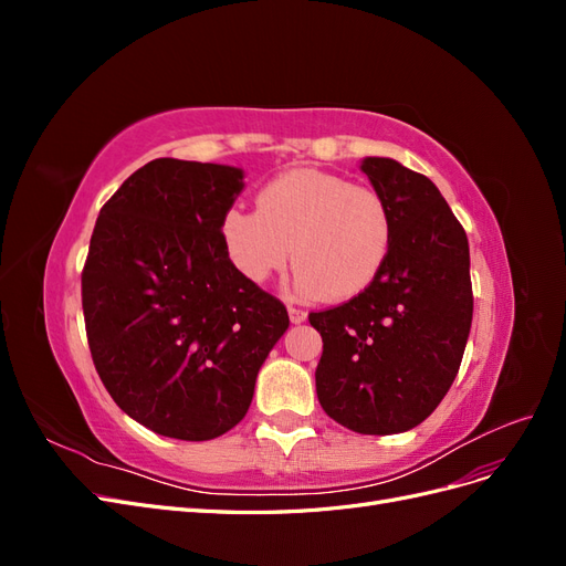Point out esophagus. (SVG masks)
<instances>
[{"mask_svg": "<svg viewBox=\"0 0 566 566\" xmlns=\"http://www.w3.org/2000/svg\"><path fill=\"white\" fill-rule=\"evenodd\" d=\"M287 314H290V321H293V323H304L306 321V312L300 310V306H287Z\"/></svg>", "mask_w": 566, "mask_h": 566, "instance_id": "obj_1", "label": "esophagus"}]
</instances>
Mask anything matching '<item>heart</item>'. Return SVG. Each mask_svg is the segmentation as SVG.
Returning <instances> with one entry per match:
<instances>
[{
  "mask_svg": "<svg viewBox=\"0 0 566 566\" xmlns=\"http://www.w3.org/2000/svg\"><path fill=\"white\" fill-rule=\"evenodd\" d=\"M391 241V212L375 188L314 167L271 179L256 212L231 208L221 217V243L241 276L262 285L295 260L304 297L361 295L382 273Z\"/></svg>",
  "mask_w": 566,
  "mask_h": 566,
  "instance_id": "obj_1",
  "label": "heart"
}]
</instances>
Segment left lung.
Listing matches in <instances>:
<instances>
[{
    "mask_svg": "<svg viewBox=\"0 0 566 566\" xmlns=\"http://www.w3.org/2000/svg\"><path fill=\"white\" fill-rule=\"evenodd\" d=\"M394 221L387 264L347 304L310 314L323 354L316 394L325 413L358 434L413 430L451 389L472 325L470 245L424 175L364 158Z\"/></svg>",
    "mask_w": 566,
    "mask_h": 566,
    "instance_id": "obj_1",
    "label": "left lung"
}]
</instances>
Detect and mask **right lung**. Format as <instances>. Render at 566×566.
<instances>
[{
	"label": "right lung",
	"mask_w": 566,
	"mask_h": 566,
	"mask_svg": "<svg viewBox=\"0 0 566 566\" xmlns=\"http://www.w3.org/2000/svg\"><path fill=\"white\" fill-rule=\"evenodd\" d=\"M243 186L241 167L158 158L98 212L82 271L92 358L113 401L156 434L229 432L290 325L221 243Z\"/></svg>",
	"instance_id": "right-lung-1"
}]
</instances>
